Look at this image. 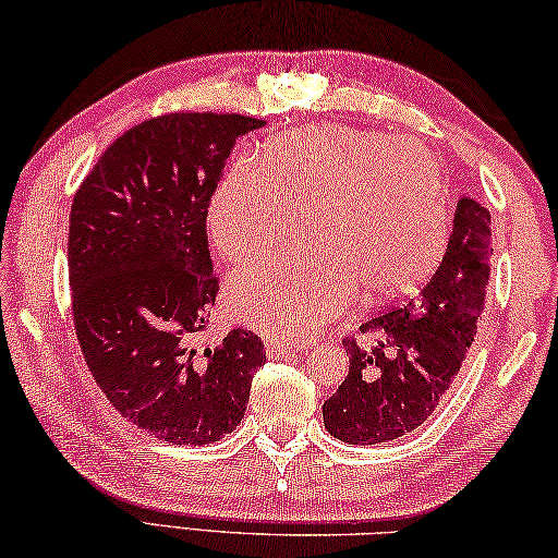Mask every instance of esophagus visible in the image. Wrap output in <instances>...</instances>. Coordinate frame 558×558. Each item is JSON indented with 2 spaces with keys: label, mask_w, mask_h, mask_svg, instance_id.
I'll return each instance as SVG.
<instances>
[{
  "label": "esophagus",
  "mask_w": 558,
  "mask_h": 558,
  "mask_svg": "<svg viewBox=\"0 0 558 558\" xmlns=\"http://www.w3.org/2000/svg\"><path fill=\"white\" fill-rule=\"evenodd\" d=\"M299 350H306L301 343H284V340H267V355L269 357H284L291 353H299Z\"/></svg>",
  "instance_id": "esophagus-1"
}]
</instances>
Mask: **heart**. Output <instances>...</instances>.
I'll return each instance as SVG.
<instances>
[{"label":"heart","instance_id":"obj_1","mask_svg":"<svg viewBox=\"0 0 558 558\" xmlns=\"http://www.w3.org/2000/svg\"><path fill=\"white\" fill-rule=\"evenodd\" d=\"M306 213L311 252L232 274L234 318L299 340L336 318L357 287L367 299L407 294L448 242L444 173L424 144L343 124L274 136L257 163L228 171L208 210L210 240L232 264L287 244Z\"/></svg>","mask_w":558,"mask_h":558}]
</instances>
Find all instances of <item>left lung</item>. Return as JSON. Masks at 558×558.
<instances>
[{
	"instance_id": "obj_1",
	"label": "left lung",
	"mask_w": 558,
	"mask_h": 558,
	"mask_svg": "<svg viewBox=\"0 0 558 558\" xmlns=\"http://www.w3.org/2000/svg\"><path fill=\"white\" fill-rule=\"evenodd\" d=\"M490 254V213L463 195L444 259L418 296L360 326V333L375 340L373 345L343 338L348 377L324 404L330 436L373 446L395 441L428 422L475 340Z\"/></svg>"
}]
</instances>
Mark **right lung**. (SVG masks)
Listing matches in <instances>:
<instances>
[{
    "label": "right lung",
    "instance_id": "add662e5",
    "mask_svg": "<svg viewBox=\"0 0 558 558\" xmlns=\"http://www.w3.org/2000/svg\"><path fill=\"white\" fill-rule=\"evenodd\" d=\"M242 114L171 112L126 130L71 205L68 279L75 336L97 387L126 422L175 446L232 434L250 402L262 338L234 328L201 348L218 296L208 208Z\"/></svg>",
    "mask_w": 558,
    "mask_h": 558
}]
</instances>
